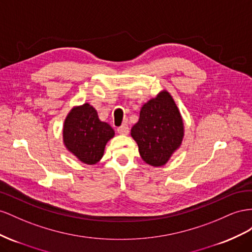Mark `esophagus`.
Instances as JSON below:
<instances>
[{
    "instance_id": "34e87169",
    "label": "esophagus",
    "mask_w": 252,
    "mask_h": 252,
    "mask_svg": "<svg viewBox=\"0 0 252 252\" xmlns=\"http://www.w3.org/2000/svg\"><path fill=\"white\" fill-rule=\"evenodd\" d=\"M117 132H118L119 134H121V135H127V134H128V126H127V125H126V124L121 125V126L117 128Z\"/></svg>"
}]
</instances>
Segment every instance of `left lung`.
I'll use <instances>...</instances> for the list:
<instances>
[{"label":"left lung","mask_w":252,"mask_h":252,"mask_svg":"<svg viewBox=\"0 0 252 252\" xmlns=\"http://www.w3.org/2000/svg\"><path fill=\"white\" fill-rule=\"evenodd\" d=\"M142 160L162 167L181 148L185 136L182 114L167 90L143 103L139 119L131 128Z\"/></svg>","instance_id":"obj_1"}]
</instances>
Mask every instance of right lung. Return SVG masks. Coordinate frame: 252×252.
Instances as JSON below:
<instances>
[{"instance_id": "right-lung-1", "label": "right lung", "mask_w": 252, "mask_h": 252, "mask_svg": "<svg viewBox=\"0 0 252 252\" xmlns=\"http://www.w3.org/2000/svg\"><path fill=\"white\" fill-rule=\"evenodd\" d=\"M114 136L112 126L100 120L95 107L88 102L71 107L63 124L64 147L85 164L101 160L106 143Z\"/></svg>"}]
</instances>
